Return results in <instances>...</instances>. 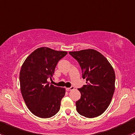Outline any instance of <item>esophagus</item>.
<instances>
[{
    "label": "esophagus",
    "mask_w": 135,
    "mask_h": 135,
    "mask_svg": "<svg viewBox=\"0 0 135 135\" xmlns=\"http://www.w3.org/2000/svg\"><path fill=\"white\" fill-rule=\"evenodd\" d=\"M73 89H74V87L73 86H71L70 88H66V90L67 91H71V90H73Z\"/></svg>",
    "instance_id": "1"
}]
</instances>
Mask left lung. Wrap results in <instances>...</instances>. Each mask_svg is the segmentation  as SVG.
<instances>
[{
  "mask_svg": "<svg viewBox=\"0 0 135 135\" xmlns=\"http://www.w3.org/2000/svg\"><path fill=\"white\" fill-rule=\"evenodd\" d=\"M80 64L86 85L78 89L81 98L76 102L81 115L93 118L101 115L109 106L115 90V75L107 58L93 50L70 51Z\"/></svg>",
  "mask_w": 135,
  "mask_h": 135,
  "instance_id": "left-lung-1",
  "label": "left lung"
}]
</instances>
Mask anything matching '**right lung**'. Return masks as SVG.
Listing matches in <instances>:
<instances>
[{"label":"right lung","instance_id":"right-lung-1","mask_svg":"<svg viewBox=\"0 0 135 135\" xmlns=\"http://www.w3.org/2000/svg\"><path fill=\"white\" fill-rule=\"evenodd\" d=\"M66 54V51L39 47L21 66L20 82L23 98L30 111L39 118H51L60 109L65 89L54 86L47 80H51L58 61Z\"/></svg>","mask_w":135,"mask_h":135}]
</instances>
